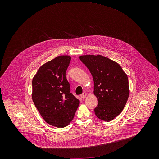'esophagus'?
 Returning a JSON list of instances; mask_svg holds the SVG:
<instances>
[{
	"label": "esophagus",
	"instance_id": "1",
	"mask_svg": "<svg viewBox=\"0 0 159 159\" xmlns=\"http://www.w3.org/2000/svg\"><path fill=\"white\" fill-rule=\"evenodd\" d=\"M86 96H87V93H86V92H84L83 94L81 95V97L83 99L85 98L86 97Z\"/></svg>",
	"mask_w": 159,
	"mask_h": 159
}]
</instances>
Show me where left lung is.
Returning <instances> with one entry per match:
<instances>
[{
  "mask_svg": "<svg viewBox=\"0 0 159 159\" xmlns=\"http://www.w3.org/2000/svg\"><path fill=\"white\" fill-rule=\"evenodd\" d=\"M93 80V94L98 105L94 109L100 119L109 122L120 114L129 96V80L119 64L101 55L80 56Z\"/></svg>",
  "mask_w": 159,
  "mask_h": 159,
  "instance_id": "left-lung-1",
  "label": "left lung"
}]
</instances>
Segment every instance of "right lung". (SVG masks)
<instances>
[{
  "label": "right lung",
  "instance_id": "right-lung-1",
  "mask_svg": "<svg viewBox=\"0 0 159 159\" xmlns=\"http://www.w3.org/2000/svg\"><path fill=\"white\" fill-rule=\"evenodd\" d=\"M70 61V56H57L42 65L32 79L35 107L45 122L57 128L68 125L80 105L66 77Z\"/></svg>",
  "mask_w": 159,
  "mask_h": 159
}]
</instances>
